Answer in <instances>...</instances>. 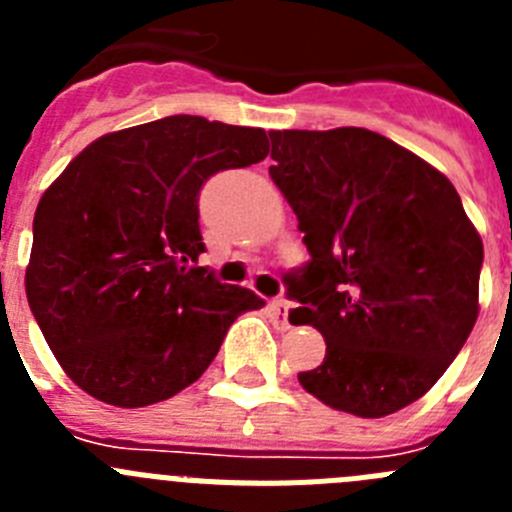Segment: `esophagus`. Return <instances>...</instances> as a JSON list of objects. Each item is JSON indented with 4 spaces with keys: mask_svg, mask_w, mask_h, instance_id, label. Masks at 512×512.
Listing matches in <instances>:
<instances>
[{
    "mask_svg": "<svg viewBox=\"0 0 512 512\" xmlns=\"http://www.w3.org/2000/svg\"><path fill=\"white\" fill-rule=\"evenodd\" d=\"M269 315L274 325L282 330L289 328V302L287 300H271L269 302Z\"/></svg>",
    "mask_w": 512,
    "mask_h": 512,
    "instance_id": "obj_1",
    "label": "esophagus"
}]
</instances>
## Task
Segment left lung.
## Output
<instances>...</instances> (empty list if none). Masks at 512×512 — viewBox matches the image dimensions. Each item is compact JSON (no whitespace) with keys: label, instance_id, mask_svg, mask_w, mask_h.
<instances>
[{"label":"left lung","instance_id":"left-lung-1","mask_svg":"<svg viewBox=\"0 0 512 512\" xmlns=\"http://www.w3.org/2000/svg\"><path fill=\"white\" fill-rule=\"evenodd\" d=\"M269 174L310 261L289 277L292 325L325 338L297 379L328 408L384 418L423 397L479 315L485 248L454 184L366 128L274 130Z\"/></svg>","mask_w":512,"mask_h":512}]
</instances>
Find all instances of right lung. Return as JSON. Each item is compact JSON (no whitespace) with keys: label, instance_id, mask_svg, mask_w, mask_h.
Instances as JSON below:
<instances>
[{"label":"right lung","instance_id":"obj_1","mask_svg":"<svg viewBox=\"0 0 512 512\" xmlns=\"http://www.w3.org/2000/svg\"><path fill=\"white\" fill-rule=\"evenodd\" d=\"M266 153L261 128L171 115L102 135L45 189L27 302L87 395L115 408L169 400L202 377L241 312L264 307L194 264L202 184Z\"/></svg>","mask_w":512,"mask_h":512}]
</instances>
